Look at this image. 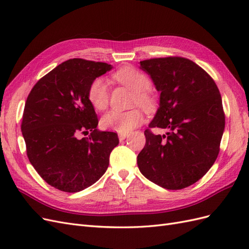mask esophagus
Returning <instances> with one entry per match:
<instances>
[{"label": "esophagus", "instance_id": "34e87169", "mask_svg": "<svg viewBox=\"0 0 249 249\" xmlns=\"http://www.w3.org/2000/svg\"><path fill=\"white\" fill-rule=\"evenodd\" d=\"M127 137V134H118L119 141H124Z\"/></svg>", "mask_w": 249, "mask_h": 249}]
</instances>
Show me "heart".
Segmentation results:
<instances>
[{
    "mask_svg": "<svg viewBox=\"0 0 249 249\" xmlns=\"http://www.w3.org/2000/svg\"><path fill=\"white\" fill-rule=\"evenodd\" d=\"M113 79L134 91V104H138L144 110L154 109L156 101L148 91L150 81L145 73L132 66H124L113 73ZM88 100L97 111L106 110L110 100V87L103 78L94 79L88 88ZM144 116L143 113L134 108L127 111L113 110L105 114L101 119L103 129L119 134H129L140 125Z\"/></svg>",
    "mask_w": 249,
    "mask_h": 249,
    "instance_id": "heart-1",
    "label": "heart"
}]
</instances>
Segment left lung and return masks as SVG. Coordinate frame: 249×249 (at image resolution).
I'll return each instance as SVG.
<instances>
[{"instance_id": "left-lung-1", "label": "left lung", "mask_w": 249, "mask_h": 249, "mask_svg": "<svg viewBox=\"0 0 249 249\" xmlns=\"http://www.w3.org/2000/svg\"><path fill=\"white\" fill-rule=\"evenodd\" d=\"M140 69L161 94L160 107L144 131L139 170L165 189H184L205 176L219 154L225 124L219 89L206 71L187 58L143 60ZM154 127L168 133L155 135L150 131Z\"/></svg>"}]
</instances>
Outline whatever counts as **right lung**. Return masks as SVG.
Segmentation results:
<instances>
[{
	"label": "right lung",
	"instance_id": "obj_1",
	"mask_svg": "<svg viewBox=\"0 0 249 249\" xmlns=\"http://www.w3.org/2000/svg\"><path fill=\"white\" fill-rule=\"evenodd\" d=\"M111 69L108 63L70 59L28 95L20 126L27 156L38 175L60 191L74 193L93 185L119 143L116 133L96 129L99 119L88 100L91 82ZM88 131L89 138H79Z\"/></svg>",
	"mask_w": 249,
	"mask_h": 249
}]
</instances>
